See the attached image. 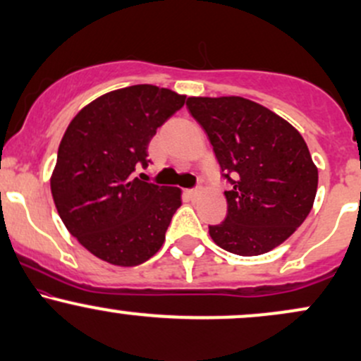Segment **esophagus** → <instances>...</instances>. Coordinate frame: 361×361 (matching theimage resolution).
I'll return each mask as SVG.
<instances>
[{
    "instance_id": "1",
    "label": "esophagus",
    "mask_w": 361,
    "mask_h": 361,
    "mask_svg": "<svg viewBox=\"0 0 361 361\" xmlns=\"http://www.w3.org/2000/svg\"><path fill=\"white\" fill-rule=\"evenodd\" d=\"M186 193H188V197H190V198H195V197H198V193H200V188L186 190Z\"/></svg>"
}]
</instances>
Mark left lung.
I'll use <instances>...</instances> for the list:
<instances>
[{
    "instance_id": "1",
    "label": "left lung",
    "mask_w": 361,
    "mask_h": 361,
    "mask_svg": "<svg viewBox=\"0 0 361 361\" xmlns=\"http://www.w3.org/2000/svg\"><path fill=\"white\" fill-rule=\"evenodd\" d=\"M186 106L212 144L227 215L209 233L222 250L258 256L305 221L317 192V168L288 122L241 97L188 98Z\"/></svg>"
}]
</instances>
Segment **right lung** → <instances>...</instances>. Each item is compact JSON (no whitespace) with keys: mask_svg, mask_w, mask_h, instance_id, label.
<instances>
[{"mask_svg":"<svg viewBox=\"0 0 361 361\" xmlns=\"http://www.w3.org/2000/svg\"><path fill=\"white\" fill-rule=\"evenodd\" d=\"M183 94L135 85L103 94L69 123L51 190L68 231L91 255L137 267L163 246L180 190L139 180L157 127L185 105Z\"/></svg>","mask_w":361,"mask_h":361,"instance_id":"obj_1","label":"right lung"}]
</instances>
